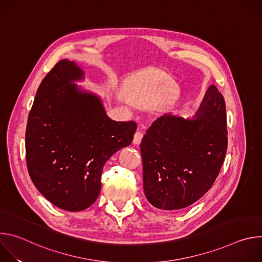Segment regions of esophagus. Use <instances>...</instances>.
Listing matches in <instances>:
<instances>
[{"label": "esophagus", "instance_id": "obj_1", "mask_svg": "<svg viewBox=\"0 0 262 262\" xmlns=\"http://www.w3.org/2000/svg\"><path fill=\"white\" fill-rule=\"evenodd\" d=\"M143 136H144V133L139 128V129L136 132L135 136H134V143H135V144H140L141 141H142V139H143Z\"/></svg>", "mask_w": 262, "mask_h": 262}]
</instances>
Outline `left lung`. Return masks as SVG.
<instances>
[{"mask_svg":"<svg viewBox=\"0 0 262 262\" xmlns=\"http://www.w3.org/2000/svg\"><path fill=\"white\" fill-rule=\"evenodd\" d=\"M226 105L211 85L194 119L158 118L140 145L143 186L155 207L182 209L213 185L227 152Z\"/></svg>","mask_w":262,"mask_h":262,"instance_id":"1","label":"left lung"}]
</instances>
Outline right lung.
I'll return each mask as SVG.
<instances>
[{
	"label": "right lung",
	"mask_w": 262,
	"mask_h": 262,
	"mask_svg": "<svg viewBox=\"0 0 262 262\" xmlns=\"http://www.w3.org/2000/svg\"><path fill=\"white\" fill-rule=\"evenodd\" d=\"M82 78L73 61H59L37 90L26 129V161L34 185L68 211L95 202L104 164L133 142L137 129L135 121L108 118L98 97L72 84Z\"/></svg>",
	"instance_id": "add662e5"
}]
</instances>
